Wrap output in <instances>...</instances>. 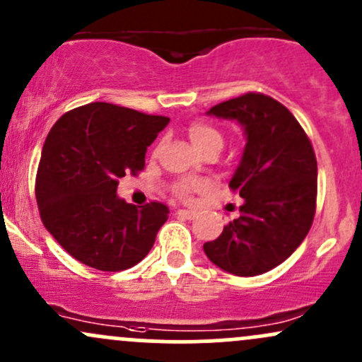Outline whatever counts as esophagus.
Here are the masks:
<instances>
[{"label":"esophagus","mask_w":362,"mask_h":362,"mask_svg":"<svg viewBox=\"0 0 362 362\" xmlns=\"http://www.w3.org/2000/svg\"><path fill=\"white\" fill-rule=\"evenodd\" d=\"M177 214L180 218H185V220H194L197 216V211H192V209H178Z\"/></svg>","instance_id":"esophagus-1"}]
</instances>
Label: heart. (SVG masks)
<instances>
[{
  "instance_id": "obj_1",
  "label": "heart",
  "mask_w": 362,
  "mask_h": 362,
  "mask_svg": "<svg viewBox=\"0 0 362 362\" xmlns=\"http://www.w3.org/2000/svg\"><path fill=\"white\" fill-rule=\"evenodd\" d=\"M189 137H190V142H192L194 148L199 151V153L208 148H213V146H220V148L223 146V136H221L220 130L206 122L192 123V125L189 127ZM201 187H202L201 182H192V184H178L177 189H175V192H177L178 197L185 199V197H189V194L192 192V190H197Z\"/></svg>"
}]
</instances>
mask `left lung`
Listing matches in <instances>:
<instances>
[{
    "instance_id": "obj_1",
    "label": "left lung",
    "mask_w": 362,
    "mask_h": 362,
    "mask_svg": "<svg viewBox=\"0 0 362 362\" xmlns=\"http://www.w3.org/2000/svg\"><path fill=\"white\" fill-rule=\"evenodd\" d=\"M209 117L235 120L245 146L230 187L240 216L202 245L223 272L256 276L284 263L305 239L316 211L315 151L296 117L276 99L247 93L220 103Z\"/></svg>"
}]
</instances>
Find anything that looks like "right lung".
I'll use <instances>...</instances> for the list:
<instances>
[{"mask_svg":"<svg viewBox=\"0 0 362 362\" xmlns=\"http://www.w3.org/2000/svg\"><path fill=\"white\" fill-rule=\"evenodd\" d=\"M170 118L110 103L63 115L47 134L35 199L46 230L70 256L101 272L144 259L168 220L161 202L137 208L117 196L118 178L144 168L146 151Z\"/></svg>","mask_w":362,"mask_h":362,"instance_id":"obj_1","label":"right lung"}]
</instances>
